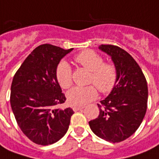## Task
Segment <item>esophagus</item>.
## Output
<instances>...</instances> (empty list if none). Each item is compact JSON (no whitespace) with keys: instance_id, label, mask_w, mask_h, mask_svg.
Segmentation results:
<instances>
[{"instance_id":"esophagus-1","label":"esophagus","mask_w":159,"mask_h":159,"mask_svg":"<svg viewBox=\"0 0 159 159\" xmlns=\"http://www.w3.org/2000/svg\"><path fill=\"white\" fill-rule=\"evenodd\" d=\"M72 108H73V110L75 111V112H76V111L82 110L83 108H84V106H74Z\"/></svg>"}]
</instances>
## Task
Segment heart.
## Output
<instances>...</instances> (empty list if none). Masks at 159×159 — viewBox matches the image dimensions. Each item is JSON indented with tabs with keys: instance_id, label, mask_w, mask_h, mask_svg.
Returning <instances> with one entry per match:
<instances>
[{
	"instance_id": "heart-1",
	"label": "heart",
	"mask_w": 159,
	"mask_h": 159,
	"mask_svg": "<svg viewBox=\"0 0 159 159\" xmlns=\"http://www.w3.org/2000/svg\"><path fill=\"white\" fill-rule=\"evenodd\" d=\"M74 60L83 68L90 71L88 86L75 87L67 93L69 103L72 106H81L95 100L97 89L102 94L113 90L118 79L117 68L112 63L104 62L99 53L92 50H84L74 57ZM56 78L63 89H69L72 85V70L66 61H60L56 68ZM94 85H93V84Z\"/></svg>"
}]
</instances>
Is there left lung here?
<instances>
[{
  "label": "left lung",
  "instance_id": "8db88e82",
  "mask_svg": "<svg viewBox=\"0 0 159 159\" xmlns=\"http://www.w3.org/2000/svg\"><path fill=\"white\" fill-rule=\"evenodd\" d=\"M100 49L111 56L118 79L109 95L97 104L98 117L89 124L98 137L118 143L133 135L145 117L147 82L139 65L125 50L113 45H102Z\"/></svg>",
  "mask_w": 159,
  "mask_h": 159
}]
</instances>
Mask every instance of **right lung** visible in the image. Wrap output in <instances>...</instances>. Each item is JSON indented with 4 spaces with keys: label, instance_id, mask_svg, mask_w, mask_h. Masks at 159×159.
<instances>
[{
    "label": "right lung",
    "instance_id": "1",
    "mask_svg": "<svg viewBox=\"0 0 159 159\" xmlns=\"http://www.w3.org/2000/svg\"><path fill=\"white\" fill-rule=\"evenodd\" d=\"M72 49L44 44L35 48L14 74L10 103L18 126L33 143L52 145L68 131L74 111L60 108L66 97L56 78L57 64Z\"/></svg>",
    "mask_w": 159,
    "mask_h": 159
}]
</instances>
